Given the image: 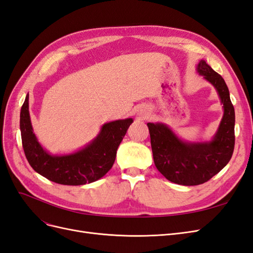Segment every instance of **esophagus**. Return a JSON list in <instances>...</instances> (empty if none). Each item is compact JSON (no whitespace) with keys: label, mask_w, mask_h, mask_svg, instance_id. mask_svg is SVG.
Returning <instances> with one entry per match:
<instances>
[{"label":"esophagus","mask_w":253,"mask_h":253,"mask_svg":"<svg viewBox=\"0 0 253 253\" xmlns=\"http://www.w3.org/2000/svg\"><path fill=\"white\" fill-rule=\"evenodd\" d=\"M141 115H145V113H143V112H141V113H140V116H141Z\"/></svg>","instance_id":"esophagus-1"}]
</instances>
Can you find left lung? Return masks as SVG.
Returning <instances> with one entry per match:
<instances>
[{
	"label": "left lung",
	"mask_w": 253,
	"mask_h": 253,
	"mask_svg": "<svg viewBox=\"0 0 253 253\" xmlns=\"http://www.w3.org/2000/svg\"><path fill=\"white\" fill-rule=\"evenodd\" d=\"M197 73L216 89L224 115L216 133L209 141L180 139L162 122H149L153 158L157 170L172 182L182 186L201 185L212 178L231 159L234 150L235 114L225 80L201 60Z\"/></svg>",
	"instance_id": "left-lung-1"
}]
</instances>
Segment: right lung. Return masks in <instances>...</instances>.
Instances as JSON below:
<instances>
[{"mask_svg": "<svg viewBox=\"0 0 253 253\" xmlns=\"http://www.w3.org/2000/svg\"><path fill=\"white\" fill-rule=\"evenodd\" d=\"M28 99L27 94L21 109L20 129L25 156L37 173L60 185L80 186L100 179L111 170L132 118L106 122L84 148L70 154L52 155L42 147L34 133Z\"/></svg>", "mask_w": 253, "mask_h": 253, "instance_id": "obj_1", "label": "right lung"}]
</instances>
